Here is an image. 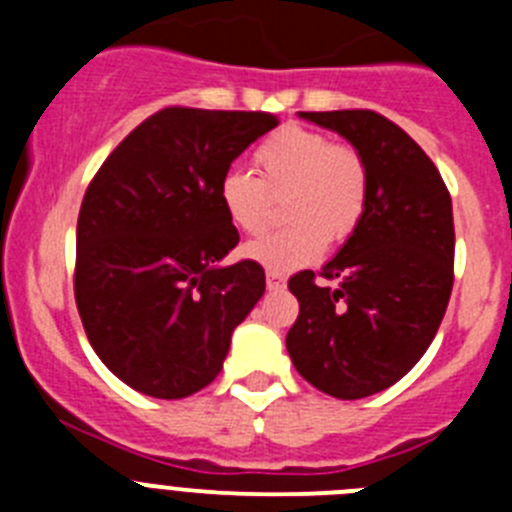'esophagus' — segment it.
<instances>
[{
  "instance_id": "obj_1",
  "label": "esophagus",
  "mask_w": 512,
  "mask_h": 512,
  "mask_svg": "<svg viewBox=\"0 0 512 512\" xmlns=\"http://www.w3.org/2000/svg\"><path fill=\"white\" fill-rule=\"evenodd\" d=\"M284 284H287L284 274H279V271H266V287H269L271 292H279V289H284Z\"/></svg>"
}]
</instances>
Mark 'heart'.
<instances>
[{
  "mask_svg": "<svg viewBox=\"0 0 512 512\" xmlns=\"http://www.w3.org/2000/svg\"><path fill=\"white\" fill-rule=\"evenodd\" d=\"M259 176L228 169L217 182V200L230 223L259 235L271 223V194L289 192L282 230L246 246V256L271 271L312 264L328 248V238L346 241L359 228L369 205V164L359 148L336 143L328 133L284 125L253 151Z\"/></svg>",
  "mask_w": 512,
  "mask_h": 512,
  "instance_id": "1",
  "label": "heart"
}]
</instances>
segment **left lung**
<instances>
[{
    "mask_svg": "<svg viewBox=\"0 0 512 512\" xmlns=\"http://www.w3.org/2000/svg\"><path fill=\"white\" fill-rule=\"evenodd\" d=\"M336 130L369 164L359 228L318 277L289 279L300 315L287 333L297 372L320 392L359 400L402 379L428 351L454 287L451 194L400 125L372 110L300 112Z\"/></svg>",
    "mask_w": 512,
    "mask_h": 512,
    "instance_id": "1",
    "label": "left lung"
}]
</instances>
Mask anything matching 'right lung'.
I'll use <instances>...</instances> for the list:
<instances>
[{
    "label": "right lung",
    "instance_id": "right-lung-1",
    "mask_svg": "<svg viewBox=\"0 0 512 512\" xmlns=\"http://www.w3.org/2000/svg\"><path fill=\"white\" fill-rule=\"evenodd\" d=\"M271 112L164 107L107 156L76 223L74 297L104 366L161 400L200 392L223 369L235 325L261 300V264L220 261L241 235L217 182Z\"/></svg>",
    "mask_w": 512,
    "mask_h": 512
}]
</instances>
